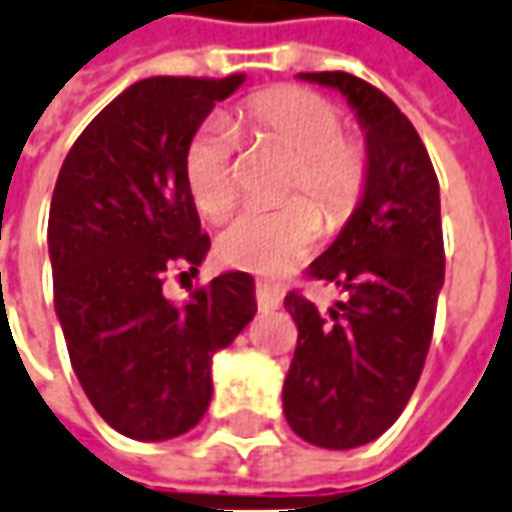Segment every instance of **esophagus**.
I'll return each mask as SVG.
<instances>
[{
  "mask_svg": "<svg viewBox=\"0 0 512 512\" xmlns=\"http://www.w3.org/2000/svg\"><path fill=\"white\" fill-rule=\"evenodd\" d=\"M256 306H259V312H276L281 306V295H278L276 287L256 281Z\"/></svg>",
  "mask_w": 512,
  "mask_h": 512,
  "instance_id": "esophagus-1",
  "label": "esophagus"
}]
</instances>
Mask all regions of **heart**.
Returning <instances> with one entry per match:
<instances>
[{
	"mask_svg": "<svg viewBox=\"0 0 512 512\" xmlns=\"http://www.w3.org/2000/svg\"><path fill=\"white\" fill-rule=\"evenodd\" d=\"M239 119L256 136L292 153L281 195L312 197L329 222H343L362 197L368 155L354 136L340 130V111L306 88H273L253 94ZM236 133L228 119L211 116L192 133L183 150V178L200 214L222 220L236 203ZM323 222L306 200L295 197L270 211H242L222 228L217 256L222 262L276 276L315 248Z\"/></svg>",
	"mask_w": 512,
	"mask_h": 512,
	"instance_id": "b5f03b06",
	"label": "heart"
}]
</instances>
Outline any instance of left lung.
<instances>
[{"label": "left lung", "mask_w": 512, "mask_h": 512, "mask_svg": "<svg viewBox=\"0 0 512 512\" xmlns=\"http://www.w3.org/2000/svg\"><path fill=\"white\" fill-rule=\"evenodd\" d=\"M298 80L334 88L365 133L368 175L312 276L343 292L329 315L290 292L298 345L284 379L292 432L320 449H357L396 424L424 370L443 290L440 186L421 136L379 88L348 72Z\"/></svg>", "instance_id": "8db88e82"}]
</instances>
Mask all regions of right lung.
<instances>
[{"label": "right lung", "instance_id": "1", "mask_svg": "<svg viewBox=\"0 0 512 512\" xmlns=\"http://www.w3.org/2000/svg\"><path fill=\"white\" fill-rule=\"evenodd\" d=\"M242 83V74L133 83L77 136L52 192L55 315L77 382L125 438L155 443L200 424L211 359L256 315L253 278L239 270L186 303L161 290L172 270L197 273L211 248L183 150Z\"/></svg>", "mask_w": 512, "mask_h": 512}]
</instances>
